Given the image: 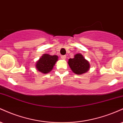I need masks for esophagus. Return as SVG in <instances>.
<instances>
[{
    "label": "esophagus",
    "mask_w": 123,
    "mask_h": 123,
    "mask_svg": "<svg viewBox=\"0 0 123 123\" xmlns=\"http://www.w3.org/2000/svg\"><path fill=\"white\" fill-rule=\"evenodd\" d=\"M62 59H64V60H65V59H66V55H63V56H61Z\"/></svg>",
    "instance_id": "34e87169"
}]
</instances>
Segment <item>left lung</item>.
Here are the masks:
<instances>
[{"mask_svg": "<svg viewBox=\"0 0 123 123\" xmlns=\"http://www.w3.org/2000/svg\"><path fill=\"white\" fill-rule=\"evenodd\" d=\"M68 64L74 73L78 75L86 73L90 69L89 62L80 53H77L73 59H69Z\"/></svg>", "mask_w": 123, "mask_h": 123, "instance_id": "8db88e82", "label": "left lung"}]
</instances>
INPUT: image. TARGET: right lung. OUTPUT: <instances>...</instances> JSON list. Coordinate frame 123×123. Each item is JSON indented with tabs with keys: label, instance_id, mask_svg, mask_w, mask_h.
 <instances>
[{
	"label": "right lung",
	"instance_id": "obj_1",
	"mask_svg": "<svg viewBox=\"0 0 123 123\" xmlns=\"http://www.w3.org/2000/svg\"><path fill=\"white\" fill-rule=\"evenodd\" d=\"M57 60L58 56L57 55H50L45 53L37 62L36 68L40 73L43 74L48 73L52 70L53 66Z\"/></svg>",
	"mask_w": 123,
	"mask_h": 123
}]
</instances>
